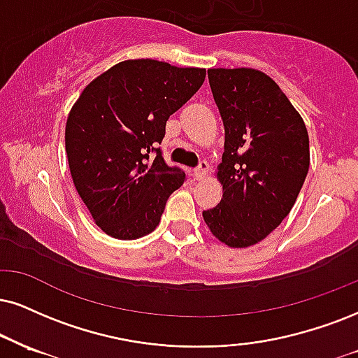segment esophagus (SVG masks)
Segmentation results:
<instances>
[{"label": "esophagus", "instance_id": "esophagus-1", "mask_svg": "<svg viewBox=\"0 0 358 358\" xmlns=\"http://www.w3.org/2000/svg\"><path fill=\"white\" fill-rule=\"evenodd\" d=\"M207 171H209V164H207L206 161H201V164L197 166L196 169H194V179H197V180L204 179L206 174H207Z\"/></svg>", "mask_w": 358, "mask_h": 358}]
</instances>
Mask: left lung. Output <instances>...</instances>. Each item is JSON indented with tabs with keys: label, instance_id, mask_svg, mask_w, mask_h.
I'll return each mask as SVG.
<instances>
[{
	"label": "left lung",
	"instance_id": "left-lung-1",
	"mask_svg": "<svg viewBox=\"0 0 358 358\" xmlns=\"http://www.w3.org/2000/svg\"><path fill=\"white\" fill-rule=\"evenodd\" d=\"M207 76L226 143L222 199L202 217L215 239L242 249L266 239L294 207L310 164L307 127L266 73L217 68Z\"/></svg>",
	"mask_w": 358,
	"mask_h": 358
}]
</instances>
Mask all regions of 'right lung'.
I'll return each mask as SVG.
<instances>
[{
    "mask_svg": "<svg viewBox=\"0 0 358 358\" xmlns=\"http://www.w3.org/2000/svg\"><path fill=\"white\" fill-rule=\"evenodd\" d=\"M202 68L127 59L92 79L66 121L74 187L101 231L134 241L157 227L166 202L186 180L161 149L166 122L196 94Z\"/></svg>",
    "mask_w": 358,
    "mask_h": 358,
    "instance_id": "obj_1",
    "label": "right lung"
}]
</instances>
